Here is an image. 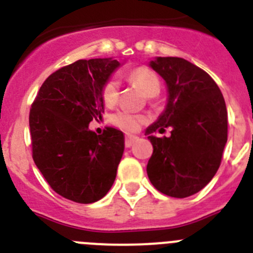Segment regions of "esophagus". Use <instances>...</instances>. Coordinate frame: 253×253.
Returning a JSON list of instances; mask_svg holds the SVG:
<instances>
[{"mask_svg": "<svg viewBox=\"0 0 253 253\" xmlns=\"http://www.w3.org/2000/svg\"><path fill=\"white\" fill-rule=\"evenodd\" d=\"M138 140V137H135V135H125V147L126 148H129V147H131L134 144V143L137 142Z\"/></svg>", "mask_w": 253, "mask_h": 253, "instance_id": "34e87169", "label": "esophagus"}]
</instances>
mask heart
<instances>
[{"mask_svg": "<svg viewBox=\"0 0 253 253\" xmlns=\"http://www.w3.org/2000/svg\"><path fill=\"white\" fill-rule=\"evenodd\" d=\"M129 81L138 84L148 97L157 96L161 91V81L158 76L148 67H139L133 69L128 76ZM120 86L118 80L114 77L109 78L102 86L101 96L107 106H113L119 100ZM111 122L115 126L125 131H135L144 124L146 118L140 114H134L126 110H120L111 118Z\"/></svg>", "mask_w": 253, "mask_h": 253, "instance_id": "b5f03b06", "label": "heart"}]
</instances>
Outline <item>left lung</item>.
<instances>
[{
	"label": "left lung",
	"mask_w": 253,
	"mask_h": 253,
	"mask_svg": "<svg viewBox=\"0 0 253 253\" xmlns=\"http://www.w3.org/2000/svg\"><path fill=\"white\" fill-rule=\"evenodd\" d=\"M151 67L169 88L166 110L147 129L153 153L149 181L172 198H187L207 186L218 171L228 137V114L218 84L204 69L177 57H158Z\"/></svg>",
	"instance_id": "obj_1"
}]
</instances>
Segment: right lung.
Masks as SVG:
<instances>
[{
  "label": "right lung",
  "mask_w": 253,
  "mask_h": 253,
  "mask_svg": "<svg viewBox=\"0 0 253 253\" xmlns=\"http://www.w3.org/2000/svg\"><path fill=\"white\" fill-rule=\"evenodd\" d=\"M116 59H80L46 78L31 104L33 160L49 186L60 196L91 204L106 195L124 152V134L106 126L88 129L104 113L102 86Z\"/></svg>",
  "instance_id": "right-lung-1"
}]
</instances>
